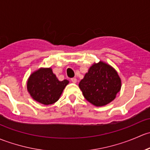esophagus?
<instances>
[{
    "label": "esophagus",
    "mask_w": 150,
    "mask_h": 150,
    "mask_svg": "<svg viewBox=\"0 0 150 150\" xmlns=\"http://www.w3.org/2000/svg\"><path fill=\"white\" fill-rule=\"evenodd\" d=\"M71 81L73 83H76L77 79L76 78H72V79H71Z\"/></svg>",
    "instance_id": "esophagus-1"
}]
</instances>
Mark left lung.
Segmentation results:
<instances>
[{"mask_svg": "<svg viewBox=\"0 0 150 150\" xmlns=\"http://www.w3.org/2000/svg\"><path fill=\"white\" fill-rule=\"evenodd\" d=\"M84 98L97 107L111 103L121 88V79L110 65L100 61L89 67L79 84Z\"/></svg>", "mask_w": 150, "mask_h": 150, "instance_id": "1", "label": "left lung"}]
</instances>
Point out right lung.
<instances>
[{"label":"right lung","mask_w":150,"mask_h":150,"mask_svg":"<svg viewBox=\"0 0 150 150\" xmlns=\"http://www.w3.org/2000/svg\"><path fill=\"white\" fill-rule=\"evenodd\" d=\"M69 83L59 81L51 68H40L31 74L27 81V91L33 100L41 104L51 105L59 100Z\"/></svg>","instance_id":"right-lung-1"}]
</instances>
